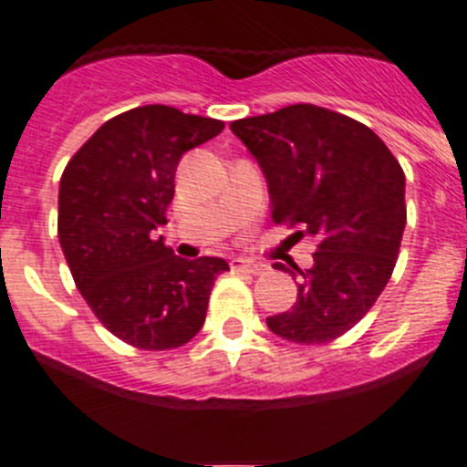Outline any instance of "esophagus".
Listing matches in <instances>:
<instances>
[{
    "mask_svg": "<svg viewBox=\"0 0 467 467\" xmlns=\"http://www.w3.org/2000/svg\"><path fill=\"white\" fill-rule=\"evenodd\" d=\"M231 269L238 271V274H253V275H259L264 274V264H254V262H245V259L241 257H234L231 259Z\"/></svg>",
    "mask_w": 467,
    "mask_h": 467,
    "instance_id": "obj_1",
    "label": "esophagus"
}]
</instances>
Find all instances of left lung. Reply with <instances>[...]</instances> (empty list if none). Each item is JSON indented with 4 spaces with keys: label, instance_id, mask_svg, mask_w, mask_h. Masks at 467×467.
<instances>
[{
    "label": "left lung",
    "instance_id": "1",
    "mask_svg": "<svg viewBox=\"0 0 467 467\" xmlns=\"http://www.w3.org/2000/svg\"><path fill=\"white\" fill-rule=\"evenodd\" d=\"M231 130L266 175L274 224L316 247L311 269L274 266L299 285L295 306L266 325L292 344L339 339L393 275L407 224L402 166L372 128L306 102L238 119Z\"/></svg>",
    "mask_w": 467,
    "mask_h": 467
}]
</instances>
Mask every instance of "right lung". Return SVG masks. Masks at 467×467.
Masks as SVG:
<instances>
[{
  "label": "right lung",
  "instance_id": "add662e5",
  "mask_svg": "<svg viewBox=\"0 0 467 467\" xmlns=\"http://www.w3.org/2000/svg\"><path fill=\"white\" fill-rule=\"evenodd\" d=\"M224 121L144 105L102 123L69 159L57 192V238L77 290L117 339L142 350L184 346L205 323L220 257L182 259L166 224L184 151Z\"/></svg>",
  "mask_w": 467,
  "mask_h": 467
}]
</instances>
